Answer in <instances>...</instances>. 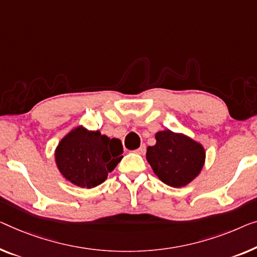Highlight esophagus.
Here are the masks:
<instances>
[{"mask_svg": "<svg viewBox=\"0 0 257 257\" xmlns=\"http://www.w3.org/2000/svg\"><path fill=\"white\" fill-rule=\"evenodd\" d=\"M145 150H147V148H145V145L144 144H142L141 147L137 149V150L135 151L136 153H139V155H144L145 153Z\"/></svg>", "mask_w": 257, "mask_h": 257, "instance_id": "34e87169", "label": "esophagus"}]
</instances>
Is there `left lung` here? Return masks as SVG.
I'll return each instance as SVG.
<instances>
[{
	"label": "left lung",
	"mask_w": 257,
	"mask_h": 257,
	"mask_svg": "<svg viewBox=\"0 0 257 257\" xmlns=\"http://www.w3.org/2000/svg\"><path fill=\"white\" fill-rule=\"evenodd\" d=\"M155 137L156 144L147 149V160L165 185L181 188L198 177L205 163L201 143L170 129L160 130Z\"/></svg>",
	"instance_id": "obj_1"
}]
</instances>
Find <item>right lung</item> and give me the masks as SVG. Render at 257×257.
Wrapping results in <instances>:
<instances>
[{
    "label": "right lung",
    "mask_w": 257,
    "mask_h": 257,
    "mask_svg": "<svg viewBox=\"0 0 257 257\" xmlns=\"http://www.w3.org/2000/svg\"><path fill=\"white\" fill-rule=\"evenodd\" d=\"M123 148L118 139H109L99 130L77 125L62 137L54 152L61 175L79 188H94L122 159Z\"/></svg>",
    "instance_id": "add662e5"
}]
</instances>
